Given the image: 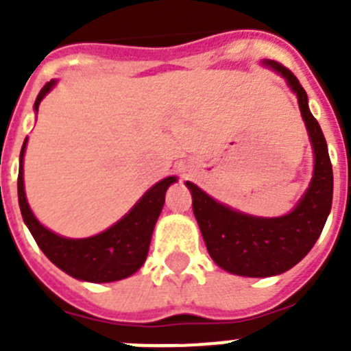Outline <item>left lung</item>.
<instances>
[{"label":"left lung","instance_id":"8db88e82","mask_svg":"<svg viewBox=\"0 0 351 351\" xmlns=\"http://www.w3.org/2000/svg\"><path fill=\"white\" fill-rule=\"evenodd\" d=\"M262 64L280 73L299 101L315 156L308 190L288 214L262 218L232 209L214 200L197 184L186 181L193 198V214L210 258L223 271L244 278L278 276L297 265L318 241L332 207V165L320 125L309 110L308 95L297 77L283 64L272 60H263Z\"/></svg>","mask_w":351,"mask_h":351}]
</instances>
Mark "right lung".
I'll use <instances>...</instances> for the list:
<instances>
[{
    "label": "right lung",
    "mask_w": 351,
    "mask_h": 351,
    "mask_svg": "<svg viewBox=\"0 0 351 351\" xmlns=\"http://www.w3.org/2000/svg\"><path fill=\"white\" fill-rule=\"evenodd\" d=\"M56 82L58 80H51L38 93L33 107L35 112H38L40 101L52 91ZM26 145L27 138H24L19 158V207L24 223L45 256L68 276L89 283H112L135 274L147 258L149 244L153 237L154 225L165 204L167 190L170 184L178 182V178L170 176L151 186L142 195L141 200L119 221L108 226L107 230L84 239L63 237L43 226L27 204L23 169Z\"/></svg>",
    "instance_id": "right-lung-1"
}]
</instances>
